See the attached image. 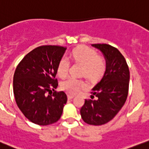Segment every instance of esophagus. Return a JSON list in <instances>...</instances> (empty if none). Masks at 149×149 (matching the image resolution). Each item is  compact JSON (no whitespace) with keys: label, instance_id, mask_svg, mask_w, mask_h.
<instances>
[{"label":"esophagus","instance_id":"1","mask_svg":"<svg viewBox=\"0 0 149 149\" xmlns=\"http://www.w3.org/2000/svg\"><path fill=\"white\" fill-rule=\"evenodd\" d=\"M67 98H68V100H72V99L74 98V96H72V95L68 94L67 95Z\"/></svg>","mask_w":149,"mask_h":149}]
</instances>
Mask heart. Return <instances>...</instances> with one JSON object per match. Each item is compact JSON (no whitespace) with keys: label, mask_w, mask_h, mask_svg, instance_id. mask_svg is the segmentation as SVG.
Listing matches in <instances>:
<instances>
[{"label":"heart","mask_w":149,"mask_h":149,"mask_svg":"<svg viewBox=\"0 0 149 149\" xmlns=\"http://www.w3.org/2000/svg\"><path fill=\"white\" fill-rule=\"evenodd\" d=\"M74 61L83 64L82 74L89 80H97L104 74L106 69V61L102 56H98L96 50L88 47H80L74 49L69 55ZM69 61L66 56L60 59L58 64L57 72L60 77L67 75ZM86 87L84 81L74 77H69L62 82L61 88L71 94H76Z\"/></svg>","instance_id":"1"}]
</instances>
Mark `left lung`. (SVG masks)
<instances>
[{
  "label": "left lung",
  "instance_id": "left-lung-1",
  "mask_svg": "<svg viewBox=\"0 0 149 149\" xmlns=\"http://www.w3.org/2000/svg\"><path fill=\"white\" fill-rule=\"evenodd\" d=\"M102 52L106 69L100 82L92 88L91 97L80 109L83 121L91 125H102L111 121L124 106L129 91L130 70L117 48L107 44L91 45Z\"/></svg>",
  "mask_w": 149,
  "mask_h": 149
}]
</instances>
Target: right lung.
<instances>
[{
  "label": "right lung",
  "instance_id": "obj_1",
  "mask_svg": "<svg viewBox=\"0 0 149 149\" xmlns=\"http://www.w3.org/2000/svg\"><path fill=\"white\" fill-rule=\"evenodd\" d=\"M66 49L56 45L38 47L17 66L13 79L15 101L24 116L33 124L49 125L61 116L67 97L63 91L55 89L58 85L56 79L58 64Z\"/></svg>",
  "mask_w": 149,
  "mask_h": 149
}]
</instances>
